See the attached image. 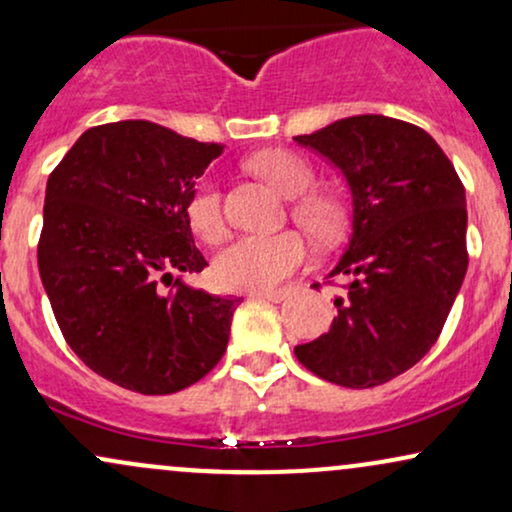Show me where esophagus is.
<instances>
[{"mask_svg":"<svg viewBox=\"0 0 512 512\" xmlns=\"http://www.w3.org/2000/svg\"><path fill=\"white\" fill-rule=\"evenodd\" d=\"M250 295H252V298L269 300V303H281V300L288 295V291H286V288H272V291H255V293H250Z\"/></svg>","mask_w":512,"mask_h":512,"instance_id":"esophagus-1","label":"esophagus"}]
</instances>
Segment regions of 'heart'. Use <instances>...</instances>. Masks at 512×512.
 <instances>
[{"instance_id":"b5f03b06","label":"heart","mask_w":512,"mask_h":512,"mask_svg":"<svg viewBox=\"0 0 512 512\" xmlns=\"http://www.w3.org/2000/svg\"><path fill=\"white\" fill-rule=\"evenodd\" d=\"M252 169L286 197H298L315 186V169L305 157L288 150H267L252 157ZM186 214L200 238H224L226 221L224 195L212 178H202L188 197ZM293 214L315 236L329 238L338 229V207L324 195H303L293 205ZM307 257V243L298 231H281L274 236H240L226 245L214 260V276L233 291H267L295 272Z\"/></svg>"}]
</instances>
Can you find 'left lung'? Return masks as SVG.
<instances>
[{"label": "left lung", "mask_w": 512, "mask_h": 512, "mask_svg": "<svg viewBox=\"0 0 512 512\" xmlns=\"http://www.w3.org/2000/svg\"><path fill=\"white\" fill-rule=\"evenodd\" d=\"M293 140L331 159L353 193V236L329 274L346 295L295 357L331 384L372 389L417 365L446 324L467 272L465 186L408 121L362 114Z\"/></svg>", "instance_id": "1"}]
</instances>
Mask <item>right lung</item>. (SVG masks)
I'll return each mask as SVG.
<instances>
[{
  "label": "right lung",
  "mask_w": 512,
  "mask_h": 512,
  "mask_svg": "<svg viewBox=\"0 0 512 512\" xmlns=\"http://www.w3.org/2000/svg\"><path fill=\"white\" fill-rule=\"evenodd\" d=\"M221 150L152 121L104 123L80 135L49 174L42 286L73 353L128 391L188 389L229 343L240 298L171 276L207 267L186 205ZM159 282L172 288L164 294Z\"/></svg>",
  "instance_id": "add662e5"
}]
</instances>
